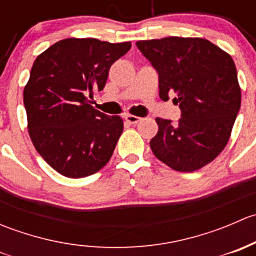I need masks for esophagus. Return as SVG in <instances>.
<instances>
[{"instance_id": "esophagus-1", "label": "esophagus", "mask_w": 256, "mask_h": 256, "mask_svg": "<svg viewBox=\"0 0 256 256\" xmlns=\"http://www.w3.org/2000/svg\"><path fill=\"white\" fill-rule=\"evenodd\" d=\"M125 120L130 124H138V121L141 120V118H138V116H135V115H125Z\"/></svg>"}]
</instances>
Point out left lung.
<instances>
[{"mask_svg": "<svg viewBox=\"0 0 256 256\" xmlns=\"http://www.w3.org/2000/svg\"><path fill=\"white\" fill-rule=\"evenodd\" d=\"M136 46L158 74L162 100L176 94L180 118H156L150 141L154 156L180 172H193L226 147L240 109L242 94L233 59L203 38L167 37Z\"/></svg>", "mask_w": 256, "mask_h": 256, "instance_id": "1", "label": "left lung"}]
</instances>
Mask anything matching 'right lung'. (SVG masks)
<instances>
[{"instance_id": "1", "label": "right lung", "mask_w": 256, "mask_h": 256, "mask_svg": "<svg viewBox=\"0 0 256 256\" xmlns=\"http://www.w3.org/2000/svg\"><path fill=\"white\" fill-rule=\"evenodd\" d=\"M130 48V42L68 38L33 63L23 92L28 131L38 154L63 176H90L109 162L124 122L94 109L88 95L104 89L110 66Z\"/></svg>"}]
</instances>
